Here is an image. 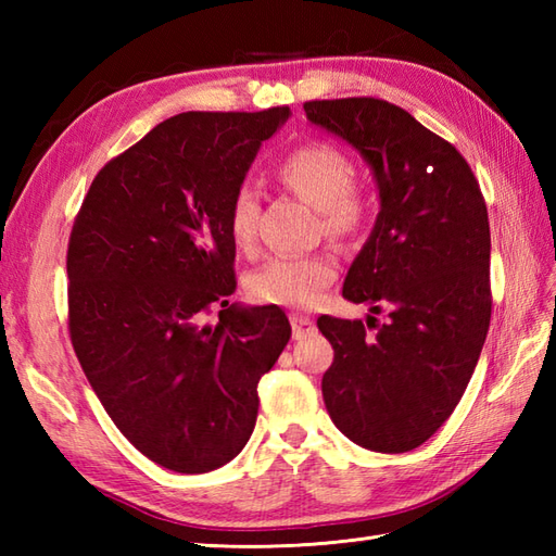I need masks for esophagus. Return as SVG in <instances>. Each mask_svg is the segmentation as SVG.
<instances>
[{"instance_id":"obj_1","label":"esophagus","mask_w":556,"mask_h":556,"mask_svg":"<svg viewBox=\"0 0 556 556\" xmlns=\"http://www.w3.org/2000/svg\"><path fill=\"white\" fill-rule=\"evenodd\" d=\"M291 329H293V339H305L315 334V320H311V317L305 315H291Z\"/></svg>"}]
</instances>
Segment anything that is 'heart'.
Listing matches in <instances>:
<instances>
[{
    "mask_svg": "<svg viewBox=\"0 0 556 556\" xmlns=\"http://www.w3.org/2000/svg\"><path fill=\"white\" fill-rule=\"evenodd\" d=\"M353 162L332 143H305L279 162L277 176L291 193L320 212L325 233L349 239L368 219V203L353 188ZM260 198L255 188L241 186L229 203V233L239 248H251ZM337 277L327 255H281L248 277V293L257 303L285 308H313Z\"/></svg>",
    "mask_w": 556,
    "mask_h": 556,
    "instance_id": "heart-1",
    "label": "heart"
}]
</instances>
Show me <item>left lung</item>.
Segmentation results:
<instances>
[{
  "mask_svg": "<svg viewBox=\"0 0 556 556\" xmlns=\"http://www.w3.org/2000/svg\"><path fill=\"white\" fill-rule=\"evenodd\" d=\"M308 122L368 164L380 212L344 279V299L387 311L380 325L317 317L334 349L323 375L329 418L351 442L404 454L442 428L485 344L490 222L460 152L384 100L303 104Z\"/></svg>",
  "mask_w": 556,
  "mask_h": 556,
  "instance_id": "obj_1",
  "label": "left lung"
}]
</instances>
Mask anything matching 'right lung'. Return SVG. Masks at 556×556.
Returning a JSON list of instances; mask_svg holds the SVG:
<instances>
[{"mask_svg":"<svg viewBox=\"0 0 556 556\" xmlns=\"http://www.w3.org/2000/svg\"><path fill=\"white\" fill-rule=\"evenodd\" d=\"M291 116L184 112L104 164L71 231L68 332L116 428L176 473L241 454L257 382L291 339L277 305L229 303V203ZM220 308L217 326L204 315Z\"/></svg>","mask_w":556,"mask_h":556,"instance_id":"right-lung-1","label":"right lung"}]
</instances>
